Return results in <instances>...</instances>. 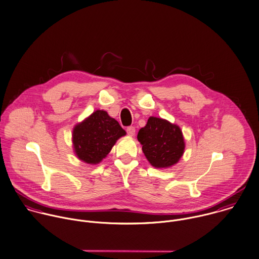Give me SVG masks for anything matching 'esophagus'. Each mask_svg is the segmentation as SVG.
Here are the masks:
<instances>
[{
    "label": "esophagus",
    "instance_id": "1",
    "mask_svg": "<svg viewBox=\"0 0 259 259\" xmlns=\"http://www.w3.org/2000/svg\"><path fill=\"white\" fill-rule=\"evenodd\" d=\"M126 133H127V135L131 136V137L135 136V134H136V128H135V126H127Z\"/></svg>",
    "mask_w": 259,
    "mask_h": 259
}]
</instances>
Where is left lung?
I'll list each match as a JSON object with an SVG mask.
<instances>
[{
    "label": "left lung",
    "instance_id": "8db88e82",
    "mask_svg": "<svg viewBox=\"0 0 259 259\" xmlns=\"http://www.w3.org/2000/svg\"><path fill=\"white\" fill-rule=\"evenodd\" d=\"M143 152L156 168H168L177 164L184 154L185 143L180 127L166 119L151 116L138 134Z\"/></svg>",
    "mask_w": 259,
    "mask_h": 259
}]
</instances>
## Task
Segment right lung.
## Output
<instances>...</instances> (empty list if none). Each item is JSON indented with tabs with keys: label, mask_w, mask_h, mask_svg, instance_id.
<instances>
[{
	"label": "right lung",
	"mask_w": 259,
	"mask_h": 259,
	"mask_svg": "<svg viewBox=\"0 0 259 259\" xmlns=\"http://www.w3.org/2000/svg\"><path fill=\"white\" fill-rule=\"evenodd\" d=\"M124 135L125 131L106 111L96 110L74 127L72 141L75 153L81 161L97 164Z\"/></svg>",
	"instance_id": "right-lung-1"
}]
</instances>
